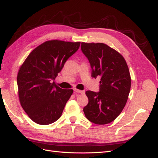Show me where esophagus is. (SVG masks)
I'll return each instance as SVG.
<instances>
[{"mask_svg": "<svg viewBox=\"0 0 158 158\" xmlns=\"http://www.w3.org/2000/svg\"><path fill=\"white\" fill-rule=\"evenodd\" d=\"M74 91H75L76 93H78V94H85V91H82V90H79L77 89H74Z\"/></svg>", "mask_w": 158, "mask_h": 158, "instance_id": "34e87169", "label": "esophagus"}]
</instances>
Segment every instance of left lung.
I'll use <instances>...</instances> for the list:
<instances>
[{"mask_svg":"<svg viewBox=\"0 0 158 158\" xmlns=\"http://www.w3.org/2000/svg\"><path fill=\"white\" fill-rule=\"evenodd\" d=\"M81 48L92 69L91 77H101L99 92H85L89 102L84 114L94 124H108L118 116L129 98V67L122 55L104 43L81 42Z\"/></svg>","mask_w":158,"mask_h":158,"instance_id":"obj_1","label":"left lung"}]
</instances>
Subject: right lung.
<instances>
[{
    "mask_svg": "<svg viewBox=\"0 0 158 158\" xmlns=\"http://www.w3.org/2000/svg\"><path fill=\"white\" fill-rule=\"evenodd\" d=\"M80 44L46 41L33 50L19 68L17 81L20 104L35 123L50 124L61 116L73 90L61 89L51 81L77 51Z\"/></svg>",
    "mask_w": 158,
    "mask_h": 158,
    "instance_id": "add662e5",
    "label": "right lung"
}]
</instances>
